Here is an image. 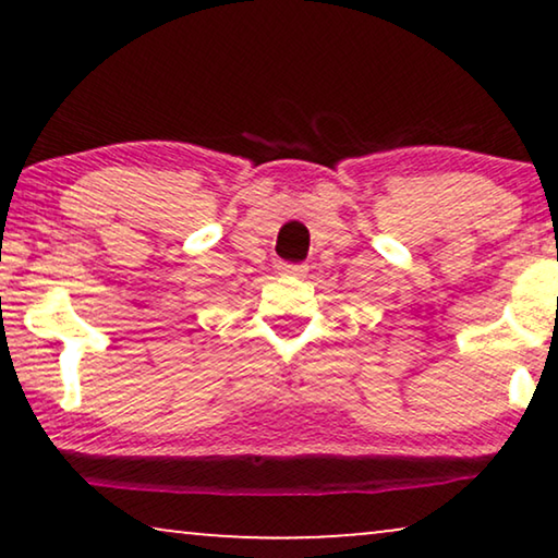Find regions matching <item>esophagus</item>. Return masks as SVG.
I'll use <instances>...</instances> for the list:
<instances>
[{
	"label": "esophagus",
	"instance_id": "1",
	"mask_svg": "<svg viewBox=\"0 0 558 558\" xmlns=\"http://www.w3.org/2000/svg\"><path fill=\"white\" fill-rule=\"evenodd\" d=\"M279 274H284V277H302L304 271H307V266L304 264H289V262H281L279 266Z\"/></svg>",
	"mask_w": 558,
	"mask_h": 558
}]
</instances>
